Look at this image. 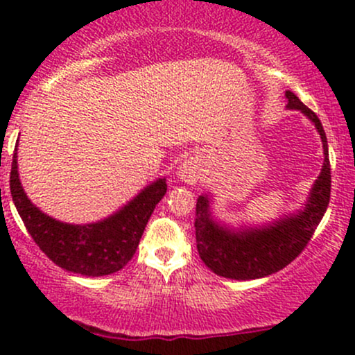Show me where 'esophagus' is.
Here are the masks:
<instances>
[{
	"label": "esophagus",
	"mask_w": 355,
	"mask_h": 355,
	"mask_svg": "<svg viewBox=\"0 0 355 355\" xmlns=\"http://www.w3.org/2000/svg\"><path fill=\"white\" fill-rule=\"evenodd\" d=\"M177 175L182 182L189 183V185H193V183L198 180V177H200V166H198V164L195 160H187L178 166Z\"/></svg>",
	"instance_id": "1"
}]
</instances>
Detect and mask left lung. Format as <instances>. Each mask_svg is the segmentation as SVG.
Segmentation results:
<instances>
[{"mask_svg": "<svg viewBox=\"0 0 355 355\" xmlns=\"http://www.w3.org/2000/svg\"><path fill=\"white\" fill-rule=\"evenodd\" d=\"M285 98L288 110H299L315 125L324 148V165L302 209L266 225L230 229L211 215L209 195L198 197L195 209L198 255L211 272L225 279H262L287 267L312 239L331 200L329 146L319 116L292 92H285Z\"/></svg>", "mask_w": 355, "mask_h": 355, "instance_id": "left-lung-1", "label": "left lung"}]
</instances>
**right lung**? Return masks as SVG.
<instances>
[{
  "instance_id": "add662e5",
  "label": "right lung",
  "mask_w": 355,
  "mask_h": 355,
  "mask_svg": "<svg viewBox=\"0 0 355 355\" xmlns=\"http://www.w3.org/2000/svg\"><path fill=\"white\" fill-rule=\"evenodd\" d=\"M16 152L18 145L11 162V197L28 234L44 255L64 270L85 277H103L121 270L132 260L148 218L166 193L165 178L146 185L133 200L110 217L75 225L43 214L26 197L19 182Z\"/></svg>"
}]
</instances>
